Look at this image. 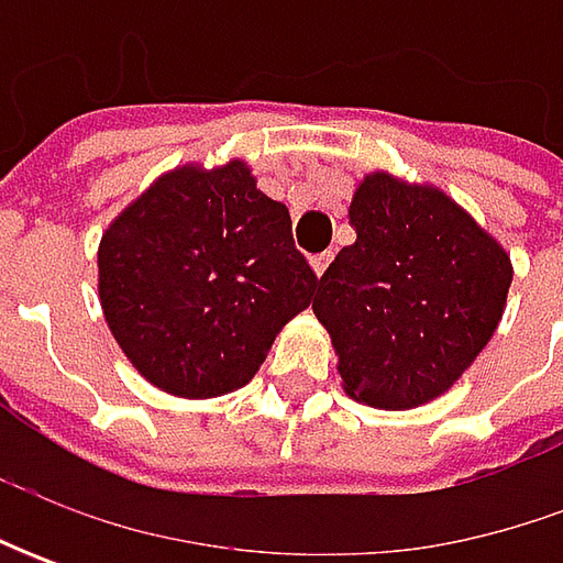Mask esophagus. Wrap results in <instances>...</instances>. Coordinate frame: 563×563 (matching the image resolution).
<instances>
[{
	"label": "esophagus",
	"instance_id": "esophagus-1",
	"mask_svg": "<svg viewBox=\"0 0 563 563\" xmlns=\"http://www.w3.org/2000/svg\"><path fill=\"white\" fill-rule=\"evenodd\" d=\"M329 263H332V253H316V256H310V266H313L316 275H322V272L329 269Z\"/></svg>",
	"mask_w": 563,
	"mask_h": 563
}]
</instances>
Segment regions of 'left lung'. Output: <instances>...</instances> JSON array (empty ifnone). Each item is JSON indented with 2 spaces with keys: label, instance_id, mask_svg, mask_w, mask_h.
I'll return each instance as SVG.
<instances>
[{
  "label": "left lung",
  "instance_id": "left-lung-1",
  "mask_svg": "<svg viewBox=\"0 0 563 563\" xmlns=\"http://www.w3.org/2000/svg\"><path fill=\"white\" fill-rule=\"evenodd\" d=\"M357 241L319 278L316 319L354 400L410 410L444 395L495 335L510 256L439 187L388 172L351 200Z\"/></svg>",
  "mask_w": 563,
  "mask_h": 563
}]
</instances>
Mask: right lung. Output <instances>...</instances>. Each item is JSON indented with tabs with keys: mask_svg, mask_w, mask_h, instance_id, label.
<instances>
[{
	"mask_svg": "<svg viewBox=\"0 0 563 563\" xmlns=\"http://www.w3.org/2000/svg\"><path fill=\"white\" fill-rule=\"evenodd\" d=\"M97 263L124 357L178 398L247 385L316 288L288 206L256 190L241 159L163 175L106 228Z\"/></svg>",
	"mask_w": 563,
	"mask_h": 563,
	"instance_id": "obj_1",
	"label": "right lung"
}]
</instances>
